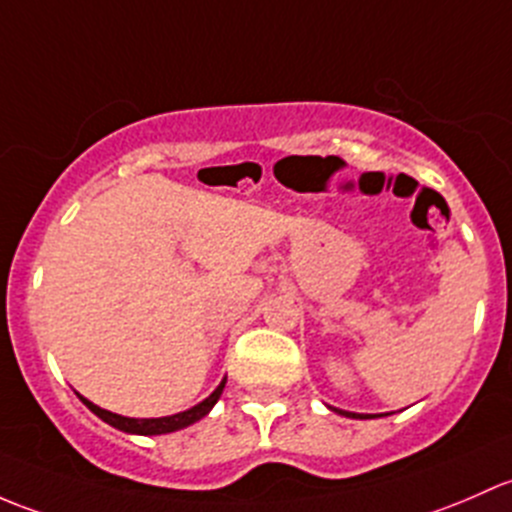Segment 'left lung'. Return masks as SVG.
Returning <instances> with one entry per match:
<instances>
[{"instance_id": "obj_1", "label": "left lung", "mask_w": 512, "mask_h": 512, "mask_svg": "<svg viewBox=\"0 0 512 512\" xmlns=\"http://www.w3.org/2000/svg\"><path fill=\"white\" fill-rule=\"evenodd\" d=\"M335 412H340L342 416H350V419H365V416H360V414H355V412H342V409H335Z\"/></svg>"}]
</instances>
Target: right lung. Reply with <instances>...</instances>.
I'll list each match as a JSON object with an SVG mask.
<instances>
[{
  "label": "right lung",
  "mask_w": 512,
  "mask_h": 512,
  "mask_svg": "<svg viewBox=\"0 0 512 512\" xmlns=\"http://www.w3.org/2000/svg\"><path fill=\"white\" fill-rule=\"evenodd\" d=\"M224 384L226 379H221V384L217 389H214L212 394H209L204 402H199L197 407L187 409V412H179V414H172V416H160V419H130V416H120V414H113L108 412V409H100L96 407L93 402H88L86 397H81L78 394V399H81L83 404H86L88 409H91L93 414L100 416V419L105 421V424L115 426V429L125 431V434H140V436H157V434H170V431H179L184 429V426L194 424V421H199L202 416H207L212 412L214 404L219 402L221 392H224Z\"/></svg>",
  "instance_id": "1"
}]
</instances>
